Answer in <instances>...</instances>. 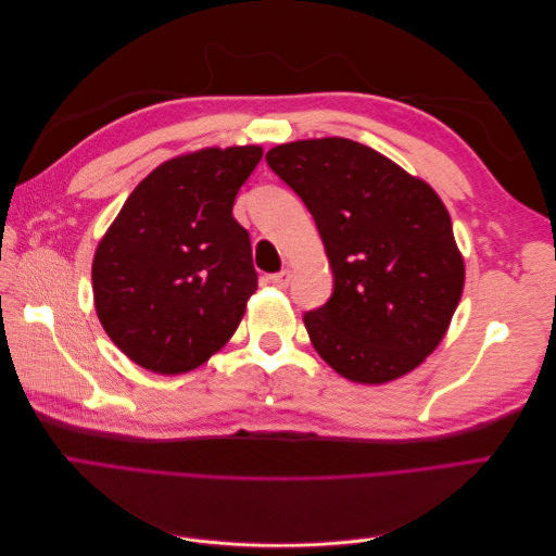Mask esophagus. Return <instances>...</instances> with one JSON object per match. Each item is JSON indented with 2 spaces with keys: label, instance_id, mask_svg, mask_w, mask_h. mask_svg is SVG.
Here are the masks:
<instances>
[{
  "label": "esophagus",
  "instance_id": "34e87169",
  "mask_svg": "<svg viewBox=\"0 0 556 556\" xmlns=\"http://www.w3.org/2000/svg\"><path fill=\"white\" fill-rule=\"evenodd\" d=\"M271 282L276 285V288L285 290V288H288V285L292 282V271H290V268H282L280 274H274V276H271Z\"/></svg>",
  "mask_w": 556,
  "mask_h": 556
}]
</instances>
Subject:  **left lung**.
I'll use <instances>...</instances> for the list:
<instances>
[{"mask_svg":"<svg viewBox=\"0 0 556 556\" xmlns=\"http://www.w3.org/2000/svg\"><path fill=\"white\" fill-rule=\"evenodd\" d=\"M271 169L315 217L333 294L304 315L336 374L384 384L439 348L464 290V257L441 197L422 178L357 141L280 143Z\"/></svg>","mask_w":556,"mask_h":556,"instance_id":"8db88e82","label":"left lung"}]
</instances>
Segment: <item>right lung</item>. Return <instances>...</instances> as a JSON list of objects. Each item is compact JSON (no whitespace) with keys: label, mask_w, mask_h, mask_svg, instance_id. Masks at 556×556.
Listing matches in <instances>:
<instances>
[{"label":"right lung","mask_w":556,"mask_h":556,"mask_svg":"<svg viewBox=\"0 0 556 556\" xmlns=\"http://www.w3.org/2000/svg\"><path fill=\"white\" fill-rule=\"evenodd\" d=\"M262 153V146L201 148L162 162L97 243L94 311L134 364L188 374L237 331L257 274L231 208Z\"/></svg>","instance_id":"right-lung-1"}]
</instances>
